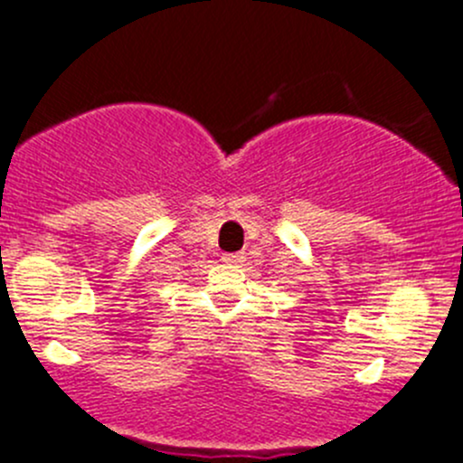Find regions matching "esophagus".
<instances>
[{
  "mask_svg": "<svg viewBox=\"0 0 463 463\" xmlns=\"http://www.w3.org/2000/svg\"><path fill=\"white\" fill-rule=\"evenodd\" d=\"M222 260H225L227 265H242L245 263V254H242V251H236V254H225L222 256Z\"/></svg>",
  "mask_w": 463,
  "mask_h": 463,
  "instance_id": "1",
  "label": "esophagus"
}]
</instances>
